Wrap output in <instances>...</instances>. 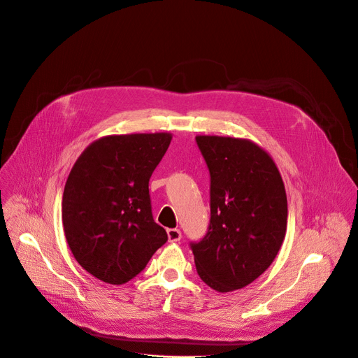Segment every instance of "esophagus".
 Masks as SVG:
<instances>
[{
  "label": "esophagus",
  "mask_w": 358,
  "mask_h": 358,
  "mask_svg": "<svg viewBox=\"0 0 358 358\" xmlns=\"http://www.w3.org/2000/svg\"><path fill=\"white\" fill-rule=\"evenodd\" d=\"M166 233H169V241L170 242H178L181 239L180 229H169V230H166Z\"/></svg>",
  "instance_id": "34e87169"
}]
</instances>
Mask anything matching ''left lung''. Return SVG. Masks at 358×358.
<instances>
[{"mask_svg": "<svg viewBox=\"0 0 358 358\" xmlns=\"http://www.w3.org/2000/svg\"><path fill=\"white\" fill-rule=\"evenodd\" d=\"M210 173V223L192 242L197 273L210 288H245L276 257L288 203L273 159L248 139L196 136Z\"/></svg>", "mask_w": 358, "mask_h": 358, "instance_id": "obj_1", "label": "left lung"}]
</instances>
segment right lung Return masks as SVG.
Wrapping results in <instances>:
<instances>
[{"mask_svg": "<svg viewBox=\"0 0 358 358\" xmlns=\"http://www.w3.org/2000/svg\"><path fill=\"white\" fill-rule=\"evenodd\" d=\"M170 142L164 132L105 136L71 169L62 203L64 234L79 265L94 278L127 283L169 241L154 222L148 184Z\"/></svg>", "mask_w": 358, "mask_h": 358, "instance_id": "right-lung-1", "label": "right lung"}]
</instances>
